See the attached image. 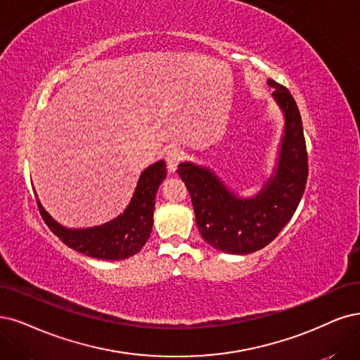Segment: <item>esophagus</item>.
<instances>
[{
    "label": "esophagus",
    "instance_id": "34e87169",
    "mask_svg": "<svg viewBox=\"0 0 360 360\" xmlns=\"http://www.w3.org/2000/svg\"><path fill=\"white\" fill-rule=\"evenodd\" d=\"M166 165L170 172H175L178 165L184 160V153L178 148H170L166 151Z\"/></svg>",
    "mask_w": 360,
    "mask_h": 360
}]
</instances>
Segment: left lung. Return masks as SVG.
Masks as SVG:
<instances>
[{
  "label": "left lung",
  "instance_id": "obj_1",
  "mask_svg": "<svg viewBox=\"0 0 360 360\" xmlns=\"http://www.w3.org/2000/svg\"><path fill=\"white\" fill-rule=\"evenodd\" d=\"M267 83L285 114V135L276 175L257 197L237 198L209 169L193 163L176 169L191 195L198 231L227 254H250L273 242L295 214L307 184L309 157L297 102L285 86Z\"/></svg>",
  "mask_w": 360,
  "mask_h": 360
}]
</instances>
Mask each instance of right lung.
<instances>
[{
	"mask_svg": "<svg viewBox=\"0 0 360 360\" xmlns=\"http://www.w3.org/2000/svg\"><path fill=\"white\" fill-rule=\"evenodd\" d=\"M165 178V162H157L150 167H146L142 172L135 194H133L131 202L124 210V214L95 229H65L47 214L43 206L39 205L38 198L37 205L47 227L66 246L91 258L106 261L126 259L138 254L146 240H148L153 229L155 194Z\"/></svg>",
	"mask_w": 360,
	"mask_h": 360,
	"instance_id": "1",
	"label": "right lung"
}]
</instances>
